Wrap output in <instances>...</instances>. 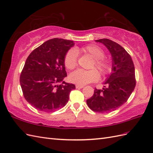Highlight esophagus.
<instances>
[{"label":"esophagus","mask_w":153,"mask_h":153,"mask_svg":"<svg viewBox=\"0 0 153 153\" xmlns=\"http://www.w3.org/2000/svg\"><path fill=\"white\" fill-rule=\"evenodd\" d=\"M76 88H83V86L77 85L76 86Z\"/></svg>","instance_id":"34e87169"}]
</instances>
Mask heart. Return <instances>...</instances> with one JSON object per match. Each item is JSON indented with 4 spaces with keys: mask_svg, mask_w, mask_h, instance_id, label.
Listing matches in <instances>:
<instances>
[{
    "mask_svg": "<svg viewBox=\"0 0 153 153\" xmlns=\"http://www.w3.org/2000/svg\"><path fill=\"white\" fill-rule=\"evenodd\" d=\"M90 55L93 59L88 70H77L72 72L69 76V80L73 83L84 85L92 82L97 81L100 79V75L96 68L102 75H107L111 71V62L108 58L105 56L104 50L100 46L96 45H89L81 48L69 50L64 57L63 62L65 67L72 70L77 65V53Z\"/></svg>",
    "mask_w": 153,
    "mask_h": 153,
    "instance_id": "obj_1",
    "label": "heart"
}]
</instances>
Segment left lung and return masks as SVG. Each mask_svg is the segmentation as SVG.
Returning a JSON list of instances; mask_svg holds the SVG:
<instances>
[{
    "label": "left lung",
    "mask_w": 153,
    "mask_h": 153,
    "mask_svg": "<svg viewBox=\"0 0 153 153\" xmlns=\"http://www.w3.org/2000/svg\"><path fill=\"white\" fill-rule=\"evenodd\" d=\"M108 49L112 57V72L103 90L95 88L94 95L87 100L93 111L105 113L119 108L127 101L136 86L135 69L132 58L122 46L108 39L96 40Z\"/></svg>",
    "instance_id": "1"
}]
</instances>
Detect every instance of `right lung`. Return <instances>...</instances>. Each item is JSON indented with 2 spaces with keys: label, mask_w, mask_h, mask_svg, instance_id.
I'll use <instances>...</instances> for the list:
<instances>
[{
  "label": "right lung",
  "mask_w": 153,
  "mask_h": 153,
  "mask_svg": "<svg viewBox=\"0 0 153 153\" xmlns=\"http://www.w3.org/2000/svg\"><path fill=\"white\" fill-rule=\"evenodd\" d=\"M73 41L54 38L34 49L26 59L20 76V83L25 100L37 110L51 112L68 103L75 85L56 84L67 76L63 62Z\"/></svg>",
  "instance_id": "obj_1"
}]
</instances>
